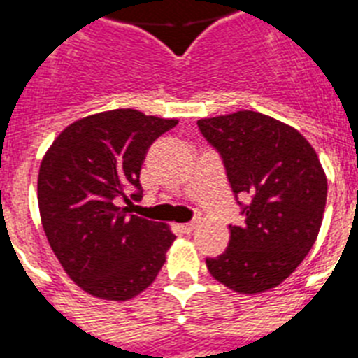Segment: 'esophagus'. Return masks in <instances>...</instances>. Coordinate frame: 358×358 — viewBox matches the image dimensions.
<instances>
[{"mask_svg": "<svg viewBox=\"0 0 358 358\" xmlns=\"http://www.w3.org/2000/svg\"><path fill=\"white\" fill-rule=\"evenodd\" d=\"M196 227V222H189V224H182L180 225V229H182V233H191V231Z\"/></svg>", "mask_w": 358, "mask_h": 358, "instance_id": "34e87169", "label": "esophagus"}]
</instances>
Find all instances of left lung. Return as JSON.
Masks as SVG:
<instances>
[{
    "mask_svg": "<svg viewBox=\"0 0 358 358\" xmlns=\"http://www.w3.org/2000/svg\"><path fill=\"white\" fill-rule=\"evenodd\" d=\"M198 129L224 162L244 224L229 225V245L207 258L213 278L255 295L295 271L317 240L327 180L311 143L286 123L238 110L198 120Z\"/></svg>",
    "mask_w": 358,
    "mask_h": 358,
    "instance_id": "obj_1",
    "label": "left lung"
}]
</instances>
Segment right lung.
Instances as JSON below:
<instances>
[{
	"label": "right lung",
	"instance_id": "right-lung-1",
	"mask_svg": "<svg viewBox=\"0 0 358 358\" xmlns=\"http://www.w3.org/2000/svg\"><path fill=\"white\" fill-rule=\"evenodd\" d=\"M176 123L134 109L92 114L71 123L45 155L38 174L45 235L89 295L133 299L164 266L176 236L120 203L142 198L147 149Z\"/></svg>",
	"mask_w": 358,
	"mask_h": 358
}]
</instances>
